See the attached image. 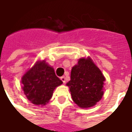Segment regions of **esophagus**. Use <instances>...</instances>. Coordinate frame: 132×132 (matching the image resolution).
Masks as SVG:
<instances>
[{
    "label": "esophagus",
    "mask_w": 132,
    "mask_h": 132,
    "mask_svg": "<svg viewBox=\"0 0 132 132\" xmlns=\"http://www.w3.org/2000/svg\"><path fill=\"white\" fill-rule=\"evenodd\" d=\"M61 80L63 81V83H66V78H65V76H62V77H61Z\"/></svg>",
    "instance_id": "obj_1"
}]
</instances>
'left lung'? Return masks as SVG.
<instances>
[{
  "instance_id": "left-lung-1",
  "label": "left lung",
  "mask_w": 132,
  "mask_h": 132,
  "mask_svg": "<svg viewBox=\"0 0 132 132\" xmlns=\"http://www.w3.org/2000/svg\"><path fill=\"white\" fill-rule=\"evenodd\" d=\"M105 78L90 57L81 58L71 69L69 86L73 102L81 108L94 106L104 94Z\"/></svg>"
}]
</instances>
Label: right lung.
Masks as SVG:
<instances>
[{
	"label": "right lung",
	"instance_id": "obj_1",
	"mask_svg": "<svg viewBox=\"0 0 132 132\" xmlns=\"http://www.w3.org/2000/svg\"><path fill=\"white\" fill-rule=\"evenodd\" d=\"M22 90L30 102L36 105H46L54 89L63 82L56 76L54 69L45 60L38 61L22 77Z\"/></svg>",
	"mask_w": 132,
	"mask_h": 132
}]
</instances>
